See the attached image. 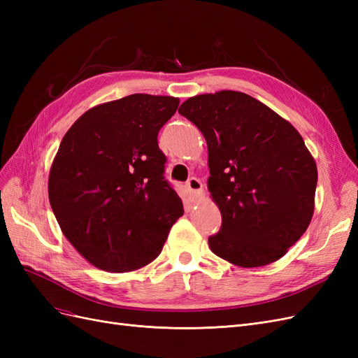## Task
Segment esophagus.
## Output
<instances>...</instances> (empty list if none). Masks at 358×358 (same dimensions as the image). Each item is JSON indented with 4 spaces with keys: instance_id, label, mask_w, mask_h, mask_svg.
<instances>
[{
    "instance_id": "esophagus-1",
    "label": "esophagus",
    "mask_w": 358,
    "mask_h": 358,
    "mask_svg": "<svg viewBox=\"0 0 358 358\" xmlns=\"http://www.w3.org/2000/svg\"><path fill=\"white\" fill-rule=\"evenodd\" d=\"M187 188L189 192L194 194V196H199V194L203 192V183L197 178H189L187 180Z\"/></svg>"
}]
</instances>
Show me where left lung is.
Returning a JSON list of instances; mask_svg holds the SVG:
<instances>
[{
	"mask_svg": "<svg viewBox=\"0 0 358 358\" xmlns=\"http://www.w3.org/2000/svg\"><path fill=\"white\" fill-rule=\"evenodd\" d=\"M203 133L208 187L222 216L212 252L241 267L287 254L313 215L317 164L297 129L251 95L191 96L178 110Z\"/></svg>",
	"mask_w": 358,
	"mask_h": 358,
	"instance_id": "obj_1",
	"label": "left lung"
}]
</instances>
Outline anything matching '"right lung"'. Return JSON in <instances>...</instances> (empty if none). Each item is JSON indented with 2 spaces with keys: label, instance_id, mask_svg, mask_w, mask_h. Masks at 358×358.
Masks as SVG:
<instances>
[{
  "label": "right lung",
  "instance_id": "1",
  "mask_svg": "<svg viewBox=\"0 0 358 358\" xmlns=\"http://www.w3.org/2000/svg\"><path fill=\"white\" fill-rule=\"evenodd\" d=\"M178 106L175 96L133 94L92 107L64 136L49 201L64 236L95 267L122 273L154 262L183 215L157 138Z\"/></svg>",
  "mask_w": 358,
  "mask_h": 358
}]
</instances>
